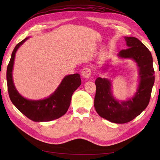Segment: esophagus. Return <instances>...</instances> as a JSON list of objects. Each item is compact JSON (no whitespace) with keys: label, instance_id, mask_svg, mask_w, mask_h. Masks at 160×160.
I'll use <instances>...</instances> for the list:
<instances>
[{"label":"esophagus","instance_id":"1","mask_svg":"<svg viewBox=\"0 0 160 160\" xmlns=\"http://www.w3.org/2000/svg\"><path fill=\"white\" fill-rule=\"evenodd\" d=\"M81 75L85 78H89L91 75V70L89 67H84L81 71Z\"/></svg>","mask_w":160,"mask_h":160}]
</instances>
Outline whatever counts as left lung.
<instances>
[{
  "instance_id": "left-lung-1",
  "label": "left lung",
  "mask_w": 160,
  "mask_h": 160,
  "mask_svg": "<svg viewBox=\"0 0 160 160\" xmlns=\"http://www.w3.org/2000/svg\"><path fill=\"white\" fill-rule=\"evenodd\" d=\"M125 40L128 48L121 51L118 56L133 59L139 69L140 83L135 96L120 103L112 96L108 79L98 77L95 80V109L101 118L115 123L131 122L147 108L155 81L151 52L137 38L125 37Z\"/></svg>"
}]
</instances>
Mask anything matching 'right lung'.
Returning a JSON list of instances; mask_svg holds the SVG:
<instances>
[{
  "instance_id": "1",
  "label": "right lung",
  "mask_w": 160,
  "mask_h": 160,
  "mask_svg": "<svg viewBox=\"0 0 160 160\" xmlns=\"http://www.w3.org/2000/svg\"><path fill=\"white\" fill-rule=\"evenodd\" d=\"M27 38L18 42L14 47L8 65L7 80L8 95L14 106L28 119L37 122H50L66 113L69 108L72 93L81 84L80 75L76 73L65 77L54 93L45 99L32 101L24 98L18 93L14 85L12 71L15 53Z\"/></svg>"
}]
</instances>
